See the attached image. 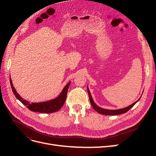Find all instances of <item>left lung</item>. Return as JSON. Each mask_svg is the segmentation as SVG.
<instances>
[{"mask_svg": "<svg viewBox=\"0 0 156 156\" xmlns=\"http://www.w3.org/2000/svg\"><path fill=\"white\" fill-rule=\"evenodd\" d=\"M87 90H88V96H89V99H90V101L91 105L93 107V108L95 111H96L100 113V114H102V115H120V114H123V113L126 112L127 111H128L131 107H133L136 103H137L140 98L139 100L134 102L133 104H131L130 105H129L128 107L123 108H120V109H116V110H109V109H105V108H103L100 107H99L98 105H97L95 103H94L93 99L91 96L90 92V90L88 89V87H87Z\"/></svg>", "mask_w": 156, "mask_h": 156, "instance_id": "obj_1", "label": "left lung"}]
</instances>
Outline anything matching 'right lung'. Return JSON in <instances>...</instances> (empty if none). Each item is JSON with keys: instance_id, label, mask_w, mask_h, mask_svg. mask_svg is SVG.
I'll use <instances>...</instances> for the list:
<instances>
[{"instance_id": "right-lung-1", "label": "right lung", "mask_w": 156, "mask_h": 156, "mask_svg": "<svg viewBox=\"0 0 156 156\" xmlns=\"http://www.w3.org/2000/svg\"><path fill=\"white\" fill-rule=\"evenodd\" d=\"M10 81L13 93L14 94V95H15L17 100H20L23 105H25L31 111L38 112L41 113H52L58 111V110L60 109L61 107L63 106L65 103L66 99L67 96L68 88L69 87V84L71 83V82H69L64 87L62 91L61 92L59 95L56 98L53 99V100L45 102L30 103L26 100H24V99L22 98L20 94L16 92V89L14 88L12 84L11 77L10 78Z\"/></svg>"}]
</instances>
